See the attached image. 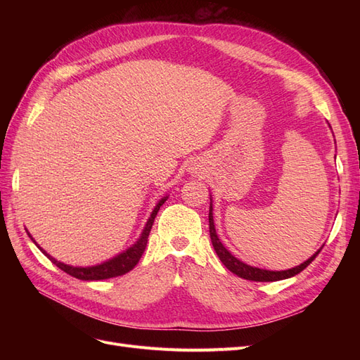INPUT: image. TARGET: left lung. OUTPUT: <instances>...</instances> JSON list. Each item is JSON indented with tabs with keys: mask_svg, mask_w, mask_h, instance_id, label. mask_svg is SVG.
I'll list each match as a JSON object with an SVG mask.
<instances>
[{
	"mask_svg": "<svg viewBox=\"0 0 360 360\" xmlns=\"http://www.w3.org/2000/svg\"><path fill=\"white\" fill-rule=\"evenodd\" d=\"M330 127V124H329ZM212 195H210V210H209V230H210V238H212V245L216 250L217 257H219V259L222 261V264L228 269L231 270L234 275L240 276L243 279H248V281H257V282H274V281H281V279H287V278H291V276H296L297 274H300V271L303 269H307L314 258L317 257L320 254L321 248L315 252L312 257H309L307 261H303L302 264L292 267V269H288V270H266V269H259V267H254V266H249L246 263H243V261H240L238 258H236L230 250H228L222 242L219 240V237H217V233H216V228H214V219H213V204H212Z\"/></svg>",
	"mask_w": 360,
	"mask_h": 360,
	"instance_id": "obj_1",
	"label": "left lung"
}]
</instances>
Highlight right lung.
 Returning <instances> with one entry per match:
<instances>
[{"label": "right lung", "mask_w": 360, "mask_h": 360, "mask_svg": "<svg viewBox=\"0 0 360 360\" xmlns=\"http://www.w3.org/2000/svg\"><path fill=\"white\" fill-rule=\"evenodd\" d=\"M168 197H169V195H165V197L158 201L153 212H151L150 217L147 219V224L144 226L143 233H141L139 238L132 246H129L126 250H123V252H120L118 255L103 261V263H101V264H96V266L79 267V266L64 264V263H61V261L51 257L45 249L40 248L34 238H32V236L28 233V230H27V233L31 237V240L37 245V248L52 261L53 264H56L58 269H61L63 271H66V274H69L73 278H78V279H82V281H101V279H110V278H115V276H122V275L127 274V271L132 270L138 264L139 258L143 257L146 246H147L148 234H150L151 226H153V222H155V217H156V214L160 209V205L168 200Z\"/></svg>", "instance_id": "right-lung-1"}]
</instances>
